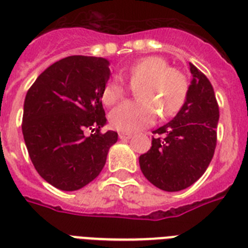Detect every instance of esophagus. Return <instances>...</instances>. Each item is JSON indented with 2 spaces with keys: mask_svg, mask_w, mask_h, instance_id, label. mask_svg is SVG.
Wrapping results in <instances>:
<instances>
[{
  "mask_svg": "<svg viewBox=\"0 0 248 248\" xmlns=\"http://www.w3.org/2000/svg\"><path fill=\"white\" fill-rule=\"evenodd\" d=\"M131 137H132V134H124V132H121L120 134L121 140H130Z\"/></svg>",
  "mask_w": 248,
  "mask_h": 248,
  "instance_id": "1",
  "label": "esophagus"
}]
</instances>
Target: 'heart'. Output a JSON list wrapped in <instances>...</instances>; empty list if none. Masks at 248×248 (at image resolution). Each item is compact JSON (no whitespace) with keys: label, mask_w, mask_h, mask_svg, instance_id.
Returning <instances> with one entry per match:
<instances>
[{"label":"heart","mask_w":248,"mask_h":248,"mask_svg":"<svg viewBox=\"0 0 248 248\" xmlns=\"http://www.w3.org/2000/svg\"><path fill=\"white\" fill-rule=\"evenodd\" d=\"M124 78L136 91L139 101L124 102L112 109L109 124L121 132H136L161 118L171 117L184 106L189 83L184 73L160 57H145L124 70ZM127 88L122 79L113 77L107 80L101 97L106 106H113L124 98Z\"/></svg>","instance_id":"obj_1"}]
</instances>
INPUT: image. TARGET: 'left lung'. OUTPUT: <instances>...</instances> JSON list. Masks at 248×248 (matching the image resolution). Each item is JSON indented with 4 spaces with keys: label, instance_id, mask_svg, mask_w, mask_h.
<instances>
[{
    "label": "left lung",
    "instance_id": "left-lung-1",
    "mask_svg": "<svg viewBox=\"0 0 248 248\" xmlns=\"http://www.w3.org/2000/svg\"><path fill=\"white\" fill-rule=\"evenodd\" d=\"M193 76L188 97L170 122L154 131L151 149L140 156L145 178L156 188L179 191L194 184L207 170L217 143L219 108L213 87L189 63Z\"/></svg>",
    "mask_w": 248,
    "mask_h": 248
}]
</instances>
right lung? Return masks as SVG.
I'll return each instance as SVG.
<instances>
[{
  "label": "right lung",
  "instance_id": "obj_1",
  "mask_svg": "<svg viewBox=\"0 0 248 248\" xmlns=\"http://www.w3.org/2000/svg\"><path fill=\"white\" fill-rule=\"evenodd\" d=\"M105 58L73 55L44 70L26 93L22 135L36 171L60 190L73 191L94 180L117 142L107 122L102 89L111 76ZM85 130L94 134L89 137Z\"/></svg>",
  "mask_w": 248,
  "mask_h": 248
}]
</instances>
